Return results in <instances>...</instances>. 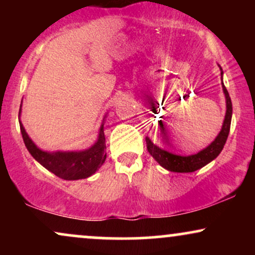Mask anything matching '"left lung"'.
Masks as SVG:
<instances>
[{"mask_svg":"<svg viewBox=\"0 0 255 255\" xmlns=\"http://www.w3.org/2000/svg\"><path fill=\"white\" fill-rule=\"evenodd\" d=\"M221 74L223 75V72ZM222 87H223L225 102H227V113H225L224 122L217 137L204 150L199 151L195 154H191V156H180V154L171 153V152L163 150L159 146H157L156 142H154L157 140L156 134H153L152 136H146L147 151L166 170L174 172H193L212 162L223 150L225 141H227L228 135H229L231 115H233V104H231L229 93L225 89L223 81H222ZM160 133H162V130H160Z\"/></svg>","mask_w":255,"mask_h":255,"instance_id":"left-lung-1","label":"left lung"}]
</instances>
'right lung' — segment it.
<instances>
[{
    "instance_id": "1",
    "label": "right lung",
    "mask_w": 255,
    "mask_h": 255,
    "mask_svg": "<svg viewBox=\"0 0 255 255\" xmlns=\"http://www.w3.org/2000/svg\"><path fill=\"white\" fill-rule=\"evenodd\" d=\"M21 113L20 107L19 115ZM20 124V130H21L22 139H24L25 146L31 156L37 160L44 168L48 169L52 174L63 180H80V178L90 177L103 165L107 158L105 152V135H104V124H102L99 128V134L97 141L90 148L84 151H69V152H46L37 147L26 133L21 121Z\"/></svg>"
}]
</instances>
